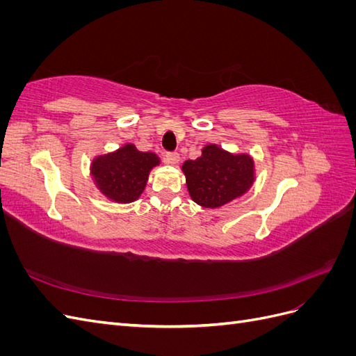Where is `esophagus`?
I'll list each match as a JSON object with an SVG mask.
<instances>
[{
  "instance_id": "esophagus-1",
  "label": "esophagus",
  "mask_w": 356,
  "mask_h": 356,
  "mask_svg": "<svg viewBox=\"0 0 356 356\" xmlns=\"http://www.w3.org/2000/svg\"><path fill=\"white\" fill-rule=\"evenodd\" d=\"M165 160H166V163L177 165L178 161H179V154L178 153H166L165 154Z\"/></svg>"
}]
</instances>
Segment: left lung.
Returning <instances> with one entry per match:
<instances>
[{
	"label": "left lung",
	"mask_w": 356,
	"mask_h": 356,
	"mask_svg": "<svg viewBox=\"0 0 356 356\" xmlns=\"http://www.w3.org/2000/svg\"><path fill=\"white\" fill-rule=\"evenodd\" d=\"M191 199L204 208H220L242 196L254 182V161L248 154H230L207 145L196 160L182 165Z\"/></svg>",
	"instance_id": "left-lung-1"
}]
</instances>
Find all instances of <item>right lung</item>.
Listing matches in <instances>:
<instances>
[{
  "instance_id": "right-lung-1",
  "label": "right lung",
  "mask_w": 356,
  "mask_h": 356,
  "mask_svg": "<svg viewBox=\"0 0 356 356\" xmlns=\"http://www.w3.org/2000/svg\"><path fill=\"white\" fill-rule=\"evenodd\" d=\"M159 163L154 153L138 152L135 145L127 144L115 153L95 159L92 177L105 196L129 203L144 191L149 170Z\"/></svg>"
}]
</instances>
